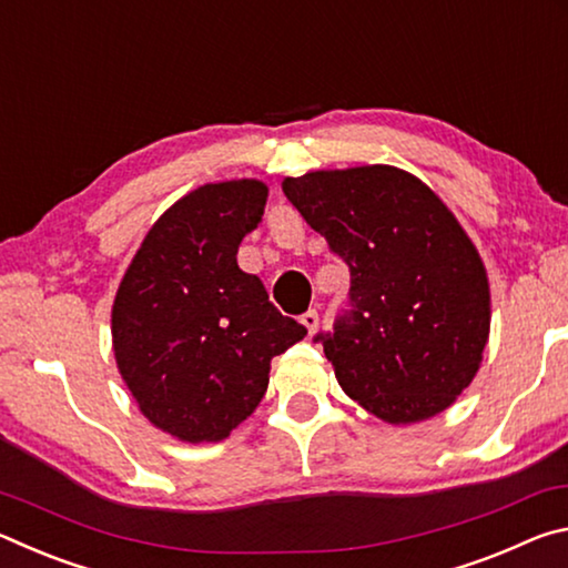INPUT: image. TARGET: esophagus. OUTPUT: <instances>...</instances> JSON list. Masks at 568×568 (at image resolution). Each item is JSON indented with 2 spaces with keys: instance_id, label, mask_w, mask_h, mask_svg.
I'll return each instance as SVG.
<instances>
[{
  "instance_id": "34e87169",
  "label": "esophagus",
  "mask_w": 568,
  "mask_h": 568,
  "mask_svg": "<svg viewBox=\"0 0 568 568\" xmlns=\"http://www.w3.org/2000/svg\"><path fill=\"white\" fill-rule=\"evenodd\" d=\"M301 323L305 325V328H307V333H315V331H318V325H321V315H318V311H307V313H303L301 315Z\"/></svg>"
}]
</instances>
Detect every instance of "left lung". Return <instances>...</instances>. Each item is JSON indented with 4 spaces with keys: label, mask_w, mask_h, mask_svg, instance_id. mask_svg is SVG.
<instances>
[{
    "label": "left lung",
    "mask_w": 568,
    "mask_h": 568,
    "mask_svg": "<svg viewBox=\"0 0 568 568\" xmlns=\"http://www.w3.org/2000/svg\"><path fill=\"white\" fill-rule=\"evenodd\" d=\"M283 192L351 271L348 307L313 338L341 388L388 423L448 408L491 325L484 263L454 213L390 165L307 172Z\"/></svg>",
    "instance_id": "obj_1"
}]
</instances>
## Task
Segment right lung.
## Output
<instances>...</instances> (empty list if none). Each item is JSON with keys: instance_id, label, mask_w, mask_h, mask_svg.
Here are the masks:
<instances>
[{"instance_id": "obj_1", "label": "right lung", "mask_w": 568, "mask_h": 568, "mask_svg": "<svg viewBox=\"0 0 568 568\" xmlns=\"http://www.w3.org/2000/svg\"><path fill=\"white\" fill-rule=\"evenodd\" d=\"M265 197L257 180L190 192L152 225L114 297L122 378L150 423L187 444L227 438L263 400L271 361L307 333L235 261Z\"/></svg>"}]
</instances>
